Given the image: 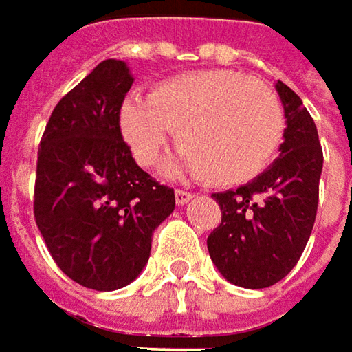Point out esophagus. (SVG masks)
I'll return each mask as SVG.
<instances>
[{
  "instance_id": "34e87169",
  "label": "esophagus",
  "mask_w": 352,
  "mask_h": 352,
  "mask_svg": "<svg viewBox=\"0 0 352 352\" xmlns=\"http://www.w3.org/2000/svg\"><path fill=\"white\" fill-rule=\"evenodd\" d=\"M192 197H195L192 192L183 191V189H177V191H175V203H177V205H179V206L187 205V203L191 201Z\"/></svg>"
}]
</instances>
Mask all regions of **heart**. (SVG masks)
Instances as JSON below:
<instances>
[{"label":"heart","instance_id":"heart-1","mask_svg":"<svg viewBox=\"0 0 352 352\" xmlns=\"http://www.w3.org/2000/svg\"><path fill=\"white\" fill-rule=\"evenodd\" d=\"M120 131L142 167L155 163L175 131L183 149L165 171L187 169L219 185H236L274 157L283 116L266 85L236 70L206 69L173 76L147 98L126 100Z\"/></svg>","mask_w":352,"mask_h":352}]
</instances>
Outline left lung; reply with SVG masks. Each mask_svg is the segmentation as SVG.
<instances>
[{
  "label": "left lung",
  "instance_id": "obj_1",
  "mask_svg": "<svg viewBox=\"0 0 352 352\" xmlns=\"http://www.w3.org/2000/svg\"><path fill=\"white\" fill-rule=\"evenodd\" d=\"M285 130L280 157L238 189L212 192L222 222L206 240L212 264L234 285L262 289L283 280L314 230L323 151L298 94L276 82Z\"/></svg>",
  "mask_w": 352,
  "mask_h": 352
}]
</instances>
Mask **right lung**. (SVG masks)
<instances>
[{
    "mask_svg": "<svg viewBox=\"0 0 352 352\" xmlns=\"http://www.w3.org/2000/svg\"><path fill=\"white\" fill-rule=\"evenodd\" d=\"M133 85L124 60H102L54 106L37 160L35 221L70 280L114 292L146 267L155 228L175 208L131 157L120 108Z\"/></svg>",
    "mask_w": 352,
    "mask_h": 352,
    "instance_id": "right-lung-1",
    "label": "right lung"
}]
</instances>
